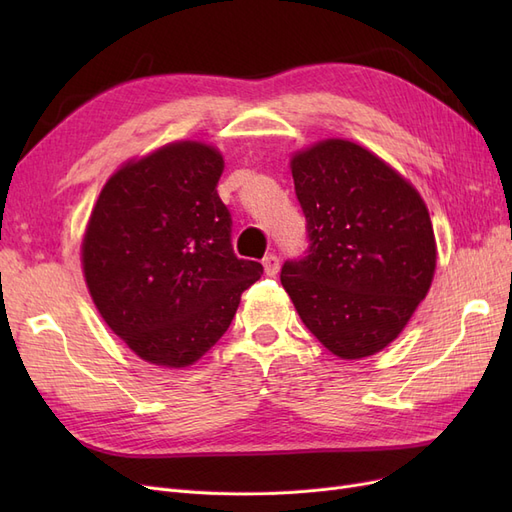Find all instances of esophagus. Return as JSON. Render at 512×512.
Wrapping results in <instances>:
<instances>
[{
  "label": "esophagus",
  "mask_w": 512,
  "mask_h": 512,
  "mask_svg": "<svg viewBox=\"0 0 512 512\" xmlns=\"http://www.w3.org/2000/svg\"><path fill=\"white\" fill-rule=\"evenodd\" d=\"M262 267H265L267 275H275L277 271H280V258H277L275 254H267L265 258H262Z\"/></svg>",
  "instance_id": "esophagus-1"
}]
</instances>
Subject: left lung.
<instances>
[{
  "label": "left lung",
  "mask_w": 512,
  "mask_h": 512,
  "mask_svg": "<svg viewBox=\"0 0 512 512\" xmlns=\"http://www.w3.org/2000/svg\"><path fill=\"white\" fill-rule=\"evenodd\" d=\"M307 250L282 286L305 327L342 359L382 350L406 327L436 271L423 198L374 153L322 141L292 158Z\"/></svg>",
  "instance_id": "1"
}]
</instances>
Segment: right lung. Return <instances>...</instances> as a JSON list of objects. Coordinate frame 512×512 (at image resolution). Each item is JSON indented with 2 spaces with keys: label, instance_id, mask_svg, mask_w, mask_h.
I'll return each instance as SVG.
<instances>
[{
  "label": "right lung",
  "instance_id": "add662e5",
  "mask_svg": "<svg viewBox=\"0 0 512 512\" xmlns=\"http://www.w3.org/2000/svg\"><path fill=\"white\" fill-rule=\"evenodd\" d=\"M224 160L203 143H173L106 181L83 239L98 312L141 359L185 367L230 327L262 273L232 250L218 194Z\"/></svg>",
  "mask_w": 512,
  "mask_h": 512
}]
</instances>
